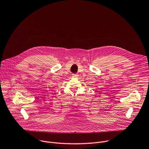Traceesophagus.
I'll use <instances>...</instances> for the list:
<instances>
[{
    "label": "esophagus",
    "mask_w": 149,
    "mask_h": 149,
    "mask_svg": "<svg viewBox=\"0 0 149 149\" xmlns=\"http://www.w3.org/2000/svg\"><path fill=\"white\" fill-rule=\"evenodd\" d=\"M72 77H77L78 75L77 74H72Z\"/></svg>",
    "instance_id": "34e87169"
}]
</instances>
